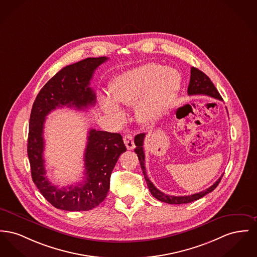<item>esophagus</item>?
<instances>
[{"label":"esophagus","instance_id":"34e87169","mask_svg":"<svg viewBox=\"0 0 257 257\" xmlns=\"http://www.w3.org/2000/svg\"><path fill=\"white\" fill-rule=\"evenodd\" d=\"M123 140H124V144H125L127 150L131 151V150H133V149L135 148L134 136H133L132 134H127V135H125L124 138H123Z\"/></svg>","mask_w":257,"mask_h":257}]
</instances>
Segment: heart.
<instances>
[{
    "mask_svg": "<svg viewBox=\"0 0 257 257\" xmlns=\"http://www.w3.org/2000/svg\"><path fill=\"white\" fill-rule=\"evenodd\" d=\"M181 82L178 70L147 63L114 77L109 84L111 99L101 96L100 106L106 115L120 121L124 113L117 104L137 105V118L144 124H151L172 107Z\"/></svg>",
    "mask_w": 257,
    "mask_h": 257,
    "instance_id": "b5f03b06",
    "label": "heart"
}]
</instances>
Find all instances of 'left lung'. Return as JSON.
Listing matches in <instances>:
<instances>
[{"instance_id": "left-lung-1", "label": "left lung", "mask_w": 257, "mask_h": 257, "mask_svg": "<svg viewBox=\"0 0 257 257\" xmlns=\"http://www.w3.org/2000/svg\"><path fill=\"white\" fill-rule=\"evenodd\" d=\"M191 76H190V81H189V85L187 88V93L188 95H208L210 97H212L214 99L220 100L222 101L221 96L219 95L218 91L216 90V88L214 87L213 83L211 82V79L209 78V76H206L202 71L198 70L197 68L192 67L191 68ZM146 134L142 133V134H138L135 137V145H136V149H135V152L138 155L140 164H141V168L142 171L144 173L145 176V180L148 183L149 189L151 191L152 196L155 197L157 200L164 202V203H168V204H187L193 201H196L198 199L205 196L206 194L210 193L211 191H213L215 189V187L218 185V183L221 181V178L223 177V175L215 181L211 187L207 188L204 191H201L199 193H195L192 195H187V196H170L167 195L165 193L161 192L160 190H158L154 184L150 181V179L148 178L147 175V171H146V166H145V151H144V140H145Z\"/></svg>"}]
</instances>
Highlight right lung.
<instances>
[{"mask_svg": "<svg viewBox=\"0 0 257 257\" xmlns=\"http://www.w3.org/2000/svg\"><path fill=\"white\" fill-rule=\"evenodd\" d=\"M106 57L86 58L64 67L39 92L31 110L27 152L32 179L43 196L55 208L69 211H89L100 205L109 189L110 175L121 153L126 151L118 133L90 129L84 152V177L76 185L59 188L46 176L44 128L46 115L68 106L85 109L96 104L89 87L95 70Z\"/></svg>", "mask_w": 257, "mask_h": 257, "instance_id": "right-lung-1", "label": "right lung"}]
</instances>
